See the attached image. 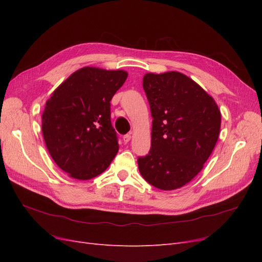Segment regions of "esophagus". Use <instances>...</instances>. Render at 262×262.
I'll use <instances>...</instances> for the list:
<instances>
[{
    "instance_id": "esophagus-1",
    "label": "esophagus",
    "mask_w": 262,
    "mask_h": 262,
    "mask_svg": "<svg viewBox=\"0 0 262 262\" xmlns=\"http://www.w3.org/2000/svg\"><path fill=\"white\" fill-rule=\"evenodd\" d=\"M130 140H131V134H125V136H123L124 143H129Z\"/></svg>"
}]
</instances>
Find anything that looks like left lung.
<instances>
[{"label":"left lung","mask_w":262,"mask_h":262,"mask_svg":"<svg viewBox=\"0 0 262 262\" xmlns=\"http://www.w3.org/2000/svg\"><path fill=\"white\" fill-rule=\"evenodd\" d=\"M143 89L153 117L149 153L139 157L148 184L175 190L203 168L217 142L221 112L211 95L180 72L146 73Z\"/></svg>","instance_id":"left-lung-1"}]
</instances>
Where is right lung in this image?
<instances>
[{
	"instance_id": "right-lung-1",
	"label": "right lung",
	"mask_w": 262,
	"mask_h": 262,
	"mask_svg": "<svg viewBox=\"0 0 262 262\" xmlns=\"http://www.w3.org/2000/svg\"><path fill=\"white\" fill-rule=\"evenodd\" d=\"M128 77L123 70L85 67L47 100L42 134L52 160L70 177L89 180L104 172L118 153L110 100Z\"/></svg>"
}]
</instances>
